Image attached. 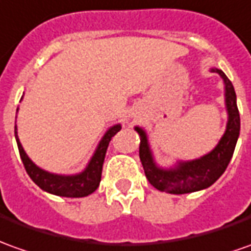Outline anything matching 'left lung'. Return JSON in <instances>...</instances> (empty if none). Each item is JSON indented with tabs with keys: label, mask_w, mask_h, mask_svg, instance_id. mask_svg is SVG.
I'll use <instances>...</instances> for the list:
<instances>
[{
	"label": "left lung",
	"mask_w": 251,
	"mask_h": 251,
	"mask_svg": "<svg viewBox=\"0 0 251 251\" xmlns=\"http://www.w3.org/2000/svg\"><path fill=\"white\" fill-rule=\"evenodd\" d=\"M210 72L219 74L224 82V97L227 108V127L219 143L208 154L190 161H177L174 167L162 168L157 165L153 151L149 145L148 134L142 127H135L141 136L139 158L149 183L160 191L169 194H188L210 187L224 171L232 158L235 146L241 131V117L236 105L234 86L226 74L219 68H210Z\"/></svg>",
	"instance_id": "obj_1"
}]
</instances>
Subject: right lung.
I'll list each match as a JSON object with an SVG mask.
<instances>
[{"label":"right lung","instance_id":"obj_1","mask_svg":"<svg viewBox=\"0 0 251 251\" xmlns=\"http://www.w3.org/2000/svg\"><path fill=\"white\" fill-rule=\"evenodd\" d=\"M120 129H122L120 124H115L110 128H108L105 135L102 136V139L98 143L94 154L91 155L86 168L75 175H58V174H51V172L39 168L38 165L31 161L30 157L24 151L20 139L17 136L16 126H15V138H16L17 148H19V153H20L22 161L24 164V168L38 187H41L46 193L58 195V197L80 198V197H87L91 193H94L100 186L106 149H108L112 136H115Z\"/></svg>","mask_w":251,"mask_h":251}]
</instances>
